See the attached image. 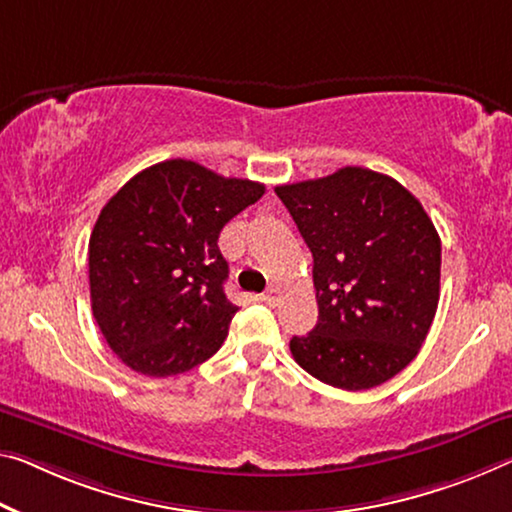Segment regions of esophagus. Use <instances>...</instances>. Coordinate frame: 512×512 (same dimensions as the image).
<instances>
[{
	"label": "esophagus",
	"mask_w": 512,
	"mask_h": 512,
	"mask_svg": "<svg viewBox=\"0 0 512 512\" xmlns=\"http://www.w3.org/2000/svg\"><path fill=\"white\" fill-rule=\"evenodd\" d=\"M261 300L265 302V304H270V306H277V302H279V288L277 286H270L263 293V297Z\"/></svg>",
	"instance_id": "1"
}]
</instances>
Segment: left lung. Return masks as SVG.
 Masks as SVG:
<instances>
[{
	"label": "left lung",
	"mask_w": 512,
	"mask_h": 512,
	"mask_svg": "<svg viewBox=\"0 0 512 512\" xmlns=\"http://www.w3.org/2000/svg\"><path fill=\"white\" fill-rule=\"evenodd\" d=\"M274 192L313 254L318 325L290 338L295 361L345 391L391 380L419 355L439 302L442 242L428 212L364 167Z\"/></svg>",
	"instance_id": "1"
}]
</instances>
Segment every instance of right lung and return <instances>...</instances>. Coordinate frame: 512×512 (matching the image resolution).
I'll return each instance as SVG.
<instances>
[{"mask_svg":"<svg viewBox=\"0 0 512 512\" xmlns=\"http://www.w3.org/2000/svg\"><path fill=\"white\" fill-rule=\"evenodd\" d=\"M265 185L192 160L139 171L100 210L89 240L91 309L132 371L169 377L222 348L238 306L226 300L219 233Z\"/></svg>","mask_w":512,"mask_h":512,"instance_id":"right-lung-1","label":"right lung"}]
</instances>
